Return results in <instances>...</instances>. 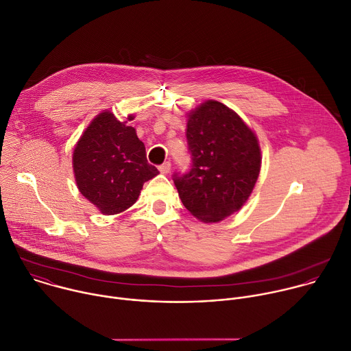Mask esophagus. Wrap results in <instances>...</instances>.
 <instances>
[{
	"label": "esophagus",
	"mask_w": 351,
	"mask_h": 351,
	"mask_svg": "<svg viewBox=\"0 0 351 351\" xmlns=\"http://www.w3.org/2000/svg\"><path fill=\"white\" fill-rule=\"evenodd\" d=\"M160 172L164 173V175H168L171 172V162H164L161 167H160Z\"/></svg>",
	"instance_id": "obj_1"
}]
</instances>
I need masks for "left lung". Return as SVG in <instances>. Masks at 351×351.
Returning a JSON list of instances; mask_svg holds the SVG:
<instances>
[{"instance_id":"1","label":"left lung","mask_w":351,"mask_h":351,"mask_svg":"<svg viewBox=\"0 0 351 351\" xmlns=\"http://www.w3.org/2000/svg\"><path fill=\"white\" fill-rule=\"evenodd\" d=\"M186 137L193 167L173 183L187 211L215 223L239 211L252 195L261 171L254 130L225 104L207 99L187 112Z\"/></svg>"}]
</instances>
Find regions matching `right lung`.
I'll list each match as a JSON object with an SVG mask.
<instances>
[{"label": "right lung", "instance_id": "obj_1", "mask_svg": "<svg viewBox=\"0 0 351 351\" xmlns=\"http://www.w3.org/2000/svg\"><path fill=\"white\" fill-rule=\"evenodd\" d=\"M133 121L134 115H128ZM108 110L99 112L75 144L72 167L79 191L104 215L130 208L144 182L160 172L149 165L136 129Z\"/></svg>", "mask_w": 351, "mask_h": 351}]
</instances>
